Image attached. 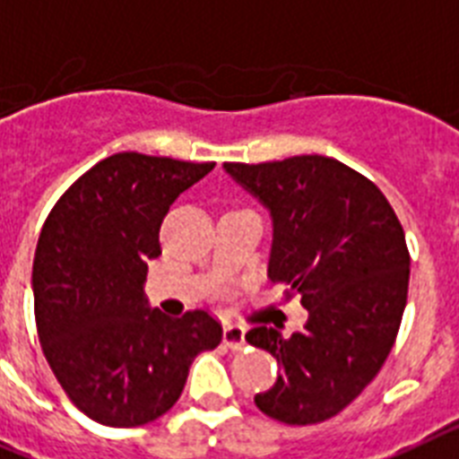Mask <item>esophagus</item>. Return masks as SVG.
Wrapping results in <instances>:
<instances>
[{
    "instance_id": "1",
    "label": "esophagus",
    "mask_w": 459,
    "mask_h": 459,
    "mask_svg": "<svg viewBox=\"0 0 459 459\" xmlns=\"http://www.w3.org/2000/svg\"><path fill=\"white\" fill-rule=\"evenodd\" d=\"M223 344L233 349V351H240L245 349V327L242 325H226L223 327Z\"/></svg>"
}]
</instances>
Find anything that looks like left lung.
<instances>
[{"label": "left lung", "mask_w": 459, "mask_h": 459, "mask_svg": "<svg viewBox=\"0 0 459 459\" xmlns=\"http://www.w3.org/2000/svg\"><path fill=\"white\" fill-rule=\"evenodd\" d=\"M223 169L268 207V278L308 311L290 337L268 325L245 334L281 365L256 408L285 424L325 422L377 377L396 342L411 281L403 226L370 178L325 155Z\"/></svg>", "instance_id": "obj_1"}]
</instances>
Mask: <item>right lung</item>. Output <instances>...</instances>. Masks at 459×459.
Here are the masks:
<instances>
[{
	"label": "right lung",
	"mask_w": 459,
	"mask_h": 459,
	"mask_svg": "<svg viewBox=\"0 0 459 459\" xmlns=\"http://www.w3.org/2000/svg\"><path fill=\"white\" fill-rule=\"evenodd\" d=\"M212 169L117 152L84 171L44 221L32 262L39 344L70 401L106 427L165 415L193 359L221 342V323L203 308L167 318L143 297L169 204Z\"/></svg>",
	"instance_id": "add662e5"
}]
</instances>
